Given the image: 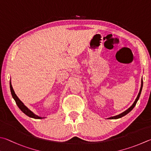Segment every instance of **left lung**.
<instances>
[{
    "mask_svg": "<svg viewBox=\"0 0 151 151\" xmlns=\"http://www.w3.org/2000/svg\"><path fill=\"white\" fill-rule=\"evenodd\" d=\"M142 84H143V83H142V78L141 79V88H140V90H139V94L137 95V98L135 100V102H133V104L131 105L129 108L127 109H126V110L125 111L122 112V114H120L119 115H117V116H113V117H109L108 119H119V118H121V117L125 116V115H127V114L129 113V112L132 110V109L134 108V107L135 106L137 102V101L139 100V97H140V95H141V91H142Z\"/></svg>",
    "mask_w": 151,
    "mask_h": 151,
    "instance_id": "8db88e82",
    "label": "left lung"
}]
</instances>
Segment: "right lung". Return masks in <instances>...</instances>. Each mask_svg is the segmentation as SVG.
<instances>
[{
  "instance_id": "1",
  "label": "right lung",
  "mask_w": 151,
  "mask_h": 151,
  "mask_svg": "<svg viewBox=\"0 0 151 151\" xmlns=\"http://www.w3.org/2000/svg\"><path fill=\"white\" fill-rule=\"evenodd\" d=\"M10 92H11V94L12 96V98H14V100H15V102L17 104V106L20 109V110L23 112L24 114H25L26 116H28L29 117H32V118H34V119H43L45 118V117H40L37 116L36 114H35L34 112L32 111L29 109H28V107H26L24 104L22 102V101L19 99L18 97L16 96L15 94L14 90L12 84H11V81H10Z\"/></svg>"
}]
</instances>
